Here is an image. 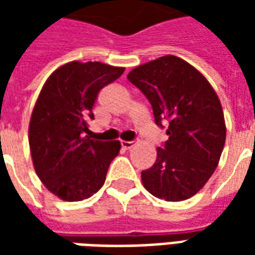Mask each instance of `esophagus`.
I'll return each instance as SVG.
<instances>
[{
    "mask_svg": "<svg viewBox=\"0 0 255 255\" xmlns=\"http://www.w3.org/2000/svg\"><path fill=\"white\" fill-rule=\"evenodd\" d=\"M133 140H123L122 142V146H123V149H126V150H129L131 147H133Z\"/></svg>",
    "mask_w": 255,
    "mask_h": 255,
    "instance_id": "obj_1",
    "label": "esophagus"
}]
</instances>
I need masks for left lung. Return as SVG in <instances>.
<instances>
[{
  "mask_svg": "<svg viewBox=\"0 0 255 255\" xmlns=\"http://www.w3.org/2000/svg\"><path fill=\"white\" fill-rule=\"evenodd\" d=\"M153 108L155 124L168 140L154 165L142 171L144 188L165 201H184L206 184L225 143L224 113L202 73L176 56L139 65L128 73Z\"/></svg>",
  "mask_w": 255,
  "mask_h": 255,
  "instance_id": "obj_1",
  "label": "left lung"
}]
</instances>
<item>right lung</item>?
Instances as JSON below:
<instances>
[{"instance_id":"obj_1","label":"right lung","mask_w":255,"mask_h":255,"mask_svg":"<svg viewBox=\"0 0 255 255\" xmlns=\"http://www.w3.org/2000/svg\"><path fill=\"white\" fill-rule=\"evenodd\" d=\"M124 68L72 61L49 76L31 116L28 142L36 175L64 201H83L105 183L119 154V140L91 139L89 122L101 89L119 79Z\"/></svg>"}]
</instances>
